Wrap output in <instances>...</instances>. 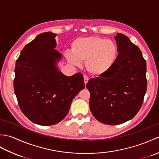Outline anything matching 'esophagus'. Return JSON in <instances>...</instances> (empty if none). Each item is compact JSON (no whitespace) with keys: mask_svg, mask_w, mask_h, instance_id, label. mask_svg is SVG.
I'll use <instances>...</instances> for the list:
<instances>
[{"mask_svg":"<svg viewBox=\"0 0 159 159\" xmlns=\"http://www.w3.org/2000/svg\"><path fill=\"white\" fill-rule=\"evenodd\" d=\"M88 80H89L88 76H86V75H84V83H85V85L87 83V82H88Z\"/></svg>","mask_w":159,"mask_h":159,"instance_id":"obj_1","label":"esophagus"}]
</instances>
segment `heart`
I'll use <instances>...</instances> for the list:
<instances>
[{"instance_id": "1", "label": "heart", "mask_w": 159, "mask_h": 159, "mask_svg": "<svg viewBox=\"0 0 159 159\" xmlns=\"http://www.w3.org/2000/svg\"><path fill=\"white\" fill-rule=\"evenodd\" d=\"M71 52L66 53L67 62L79 66L85 61L87 70L93 76H100L107 73L116 63L118 48L112 40L100 36H89L74 39Z\"/></svg>"}]
</instances>
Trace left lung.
<instances>
[{"label": "left lung", "instance_id": "8db88e82", "mask_svg": "<svg viewBox=\"0 0 159 159\" xmlns=\"http://www.w3.org/2000/svg\"><path fill=\"white\" fill-rule=\"evenodd\" d=\"M115 39L119 52L115 65L86 85L91 94V112L97 120L109 125L133 119L142 106L147 89L146 61L140 49L121 33Z\"/></svg>", "mask_w": 159, "mask_h": 159}]
</instances>
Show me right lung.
Returning a JSON list of instances; mask_svg holds the SVG:
<instances>
[{
    "mask_svg": "<svg viewBox=\"0 0 159 159\" xmlns=\"http://www.w3.org/2000/svg\"><path fill=\"white\" fill-rule=\"evenodd\" d=\"M56 34L38 35L22 50L15 67L14 92L24 115L32 122L50 126L67 116L71 103L85 87L81 73L66 76L57 70L62 55Z\"/></svg>",
    "mask_w": 159,
    "mask_h": 159,
    "instance_id": "1",
    "label": "right lung"
}]
</instances>
